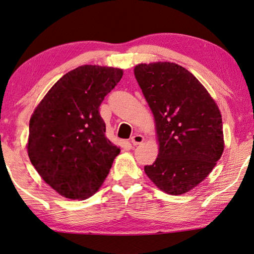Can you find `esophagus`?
Wrapping results in <instances>:
<instances>
[{"mask_svg":"<svg viewBox=\"0 0 254 254\" xmlns=\"http://www.w3.org/2000/svg\"><path fill=\"white\" fill-rule=\"evenodd\" d=\"M130 141H131L132 145H139L144 141V137L141 136L140 134H135L130 138Z\"/></svg>","mask_w":254,"mask_h":254,"instance_id":"obj_1","label":"esophagus"}]
</instances>
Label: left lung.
Returning a JSON list of instances; mask_svg holds the SVG:
<instances>
[{
    "mask_svg": "<svg viewBox=\"0 0 254 254\" xmlns=\"http://www.w3.org/2000/svg\"><path fill=\"white\" fill-rule=\"evenodd\" d=\"M135 77L153 111L159 153L144 167L163 192L181 195L210 174L224 149L215 101L194 75L173 62L140 64Z\"/></svg>",
    "mask_w": 254,
    "mask_h": 254,
    "instance_id": "obj_1",
    "label": "left lung"
}]
</instances>
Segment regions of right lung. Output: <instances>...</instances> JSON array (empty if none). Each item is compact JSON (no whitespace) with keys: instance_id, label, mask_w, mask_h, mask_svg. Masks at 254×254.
Returning <instances> with one entry per match:
<instances>
[{"instance_id":"add662e5","label":"right lung","mask_w":254,"mask_h":254,"mask_svg":"<svg viewBox=\"0 0 254 254\" xmlns=\"http://www.w3.org/2000/svg\"><path fill=\"white\" fill-rule=\"evenodd\" d=\"M122 77V69L78 66L58 80L30 119V161L62 196H91L109 174L120 148L105 135L99 106Z\"/></svg>"}]
</instances>
